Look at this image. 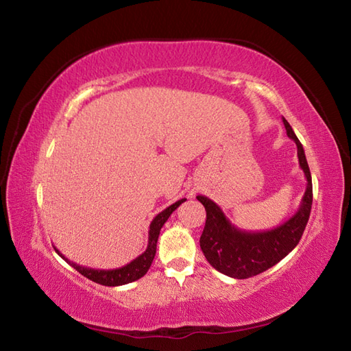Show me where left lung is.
<instances>
[{
  "label": "left lung",
  "instance_id": "obj_1",
  "mask_svg": "<svg viewBox=\"0 0 351 351\" xmlns=\"http://www.w3.org/2000/svg\"><path fill=\"white\" fill-rule=\"evenodd\" d=\"M288 137L297 146L299 164L306 178V191L299 210L278 228L263 232H247L230 223L221 208L206 196H197L205 206L206 221L200 235V249L215 270L234 279H247L263 273L285 258L299 244L308 225L312 206V178L300 140L282 117Z\"/></svg>",
  "mask_w": 351,
  "mask_h": 351
}]
</instances>
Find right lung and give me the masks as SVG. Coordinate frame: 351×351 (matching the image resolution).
<instances>
[{
	"mask_svg": "<svg viewBox=\"0 0 351 351\" xmlns=\"http://www.w3.org/2000/svg\"><path fill=\"white\" fill-rule=\"evenodd\" d=\"M185 200H187V199L178 200V202L167 206L166 210L161 211L158 215H155V219L151 221V226H149V240H147L146 250L141 253L140 256H137L136 259H132L131 263H128L123 267L113 268V270H99V268L83 267V265H80L77 263H73V261H69L68 258L63 255V253L58 252L56 247L54 249H56L58 255H60L66 261V263L75 268L78 273L86 276L87 279H90L96 283H101V285H106V287L126 285V283H131L134 280L143 278V276L147 273L149 267H151L152 261L155 258L156 241H158V235H160L161 228L164 226V223L167 221V219L170 217V214L173 213L182 202H185Z\"/></svg>",
	"mask_w": 351,
	"mask_h": 351,
	"instance_id": "add662e5",
	"label": "right lung"
}]
</instances>
